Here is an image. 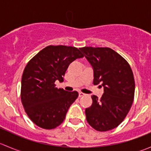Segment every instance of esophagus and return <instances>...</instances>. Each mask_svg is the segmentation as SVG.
Masks as SVG:
<instances>
[{"mask_svg": "<svg viewBox=\"0 0 151 151\" xmlns=\"http://www.w3.org/2000/svg\"><path fill=\"white\" fill-rule=\"evenodd\" d=\"M84 95H85V94L83 93L79 92V97H82V96H83Z\"/></svg>", "mask_w": 151, "mask_h": 151, "instance_id": "esophagus-1", "label": "esophagus"}]
</instances>
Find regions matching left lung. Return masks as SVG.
<instances>
[{"label": "left lung", "mask_w": 151, "mask_h": 151, "mask_svg": "<svg viewBox=\"0 0 151 151\" xmlns=\"http://www.w3.org/2000/svg\"><path fill=\"white\" fill-rule=\"evenodd\" d=\"M80 50L93 67V85L104 87L101 99L91 96L92 105L85 109L87 121L99 132L115 129L123 122L134 101L135 83L132 68L122 56L109 47Z\"/></svg>", "instance_id": "1"}]
</instances>
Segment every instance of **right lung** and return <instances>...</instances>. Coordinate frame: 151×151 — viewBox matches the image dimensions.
<instances>
[{"label": "right lung", "instance_id": "right-lung-1", "mask_svg": "<svg viewBox=\"0 0 151 151\" xmlns=\"http://www.w3.org/2000/svg\"><path fill=\"white\" fill-rule=\"evenodd\" d=\"M83 57L74 47L50 45L26 65L21 83V101L29 118L36 126L52 129L63 122L78 93L56 88L55 83L63 82L70 63Z\"/></svg>", "mask_w": 151, "mask_h": 151}]
</instances>
